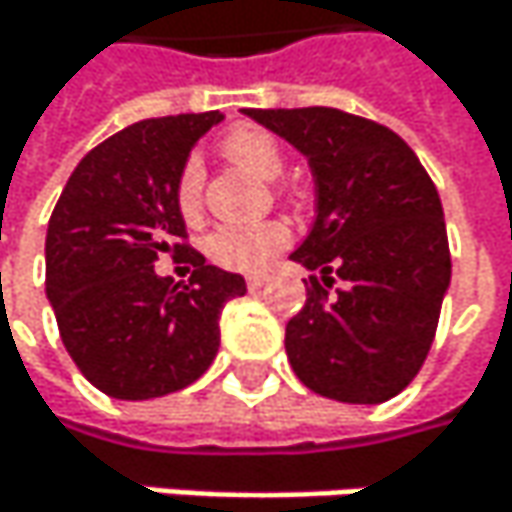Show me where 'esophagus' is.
Instances as JSON below:
<instances>
[{
  "label": "esophagus",
  "instance_id": "34e87169",
  "mask_svg": "<svg viewBox=\"0 0 512 512\" xmlns=\"http://www.w3.org/2000/svg\"><path fill=\"white\" fill-rule=\"evenodd\" d=\"M246 284H249V290H260V287L266 284V275H249Z\"/></svg>",
  "mask_w": 512,
  "mask_h": 512
}]
</instances>
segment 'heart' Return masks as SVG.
<instances>
[{
  "label": "heart",
  "mask_w": 512,
  "mask_h": 512,
  "mask_svg": "<svg viewBox=\"0 0 512 512\" xmlns=\"http://www.w3.org/2000/svg\"><path fill=\"white\" fill-rule=\"evenodd\" d=\"M222 154L228 156L237 168L249 171L252 177L260 180H275L284 171V156L278 142L257 127H237L222 139ZM201 165L195 159H189L177 177V210L186 222H195L201 213ZM290 240L287 225L275 222V219H263L252 225H219L216 231H210V237L204 240V252L213 263L225 266V269H237V272H257L263 269L275 252H281Z\"/></svg>",
  "instance_id": "obj_1"
}]
</instances>
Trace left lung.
Wrapping results in <instances>:
<instances>
[{
  "label": "left lung",
  "mask_w": 512,
  "mask_h": 512,
  "mask_svg": "<svg viewBox=\"0 0 512 512\" xmlns=\"http://www.w3.org/2000/svg\"><path fill=\"white\" fill-rule=\"evenodd\" d=\"M290 142L314 177V225L290 260L317 269L287 323L293 373L341 403H385L430 353L451 252L439 192L388 127L341 109H243ZM342 290L328 293L331 272Z\"/></svg>",
  "instance_id": "8db88e82"
}]
</instances>
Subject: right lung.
<instances>
[{"instance_id": "add662e5", "label": "right lung", "mask_w": 512, "mask_h": 512, "mask_svg": "<svg viewBox=\"0 0 512 512\" xmlns=\"http://www.w3.org/2000/svg\"><path fill=\"white\" fill-rule=\"evenodd\" d=\"M219 112L139 121L70 174L47 228V299L64 350L115 400H151L192 385L219 353V317L246 278L183 246L177 177ZM186 254L189 285L153 272Z\"/></svg>"}]
</instances>
